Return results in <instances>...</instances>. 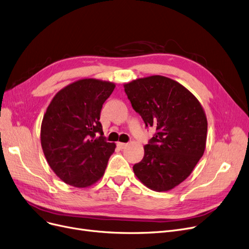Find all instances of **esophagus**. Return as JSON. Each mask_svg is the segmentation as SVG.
<instances>
[{"label":"esophagus","mask_w":249,"mask_h":249,"mask_svg":"<svg viewBox=\"0 0 249 249\" xmlns=\"http://www.w3.org/2000/svg\"><path fill=\"white\" fill-rule=\"evenodd\" d=\"M117 145L120 147L121 149H123V148H125L126 146H127V143H124V142H117Z\"/></svg>","instance_id":"obj_1"}]
</instances>
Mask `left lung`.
I'll list each match as a JSON object with an SVG mask.
<instances>
[{
    "mask_svg": "<svg viewBox=\"0 0 249 249\" xmlns=\"http://www.w3.org/2000/svg\"><path fill=\"white\" fill-rule=\"evenodd\" d=\"M124 89L145 127L157 131L142 161L133 166L134 174L155 191L174 188L204 153L208 121L201 105L184 86L160 75L133 80Z\"/></svg>",
    "mask_w": 249,
    "mask_h": 249,
    "instance_id": "left-lung-1",
    "label": "left lung"
}]
</instances>
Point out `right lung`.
Listing matches in <instances>:
<instances>
[{"mask_svg": "<svg viewBox=\"0 0 249 249\" xmlns=\"http://www.w3.org/2000/svg\"><path fill=\"white\" fill-rule=\"evenodd\" d=\"M115 84L81 79L61 89L42 119L40 142L51 169L65 183L83 188L104 175L116 144L107 142L100 122Z\"/></svg>", "mask_w": 249, "mask_h": 249, "instance_id": "add662e5", "label": "right lung"}]
</instances>
